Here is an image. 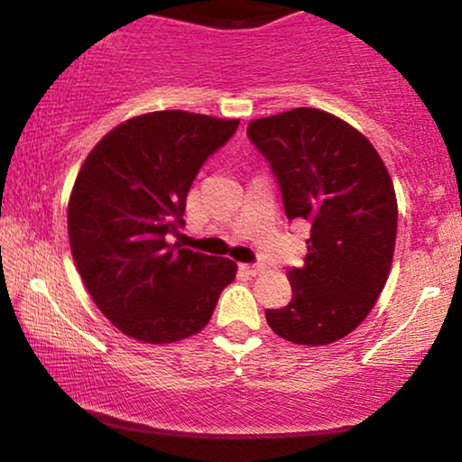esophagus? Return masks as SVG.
I'll use <instances>...</instances> for the list:
<instances>
[{
  "instance_id": "obj_1",
  "label": "esophagus",
  "mask_w": 462,
  "mask_h": 462,
  "mask_svg": "<svg viewBox=\"0 0 462 462\" xmlns=\"http://www.w3.org/2000/svg\"><path fill=\"white\" fill-rule=\"evenodd\" d=\"M242 267L248 271L250 275H258V273H263L264 271V264L263 263H252V264H242Z\"/></svg>"
}]
</instances>
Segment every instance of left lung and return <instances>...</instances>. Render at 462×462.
Here are the masks:
<instances>
[{"instance_id": "1", "label": "left lung", "mask_w": 462, "mask_h": 462, "mask_svg": "<svg viewBox=\"0 0 462 462\" xmlns=\"http://www.w3.org/2000/svg\"><path fill=\"white\" fill-rule=\"evenodd\" d=\"M248 138L269 162L288 220L311 225L305 263L288 269L292 300L264 318L290 343H334L362 324L387 282L393 182L368 138L326 111L300 106L256 119Z\"/></svg>"}]
</instances>
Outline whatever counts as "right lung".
I'll list each match as a JSON object with an SVG mask.
<instances>
[{
	"mask_svg": "<svg viewBox=\"0 0 462 462\" xmlns=\"http://www.w3.org/2000/svg\"><path fill=\"white\" fill-rule=\"evenodd\" d=\"M237 119L187 111L138 116L86 157L69 199L73 261L97 307L132 338L174 343L199 332L236 280L229 258L168 244L185 225L199 168Z\"/></svg>",
	"mask_w": 462,
	"mask_h": 462,
	"instance_id": "1",
	"label": "right lung"
}]
</instances>
